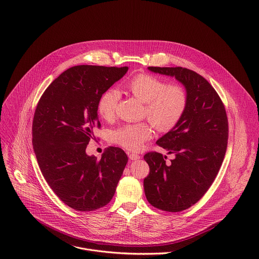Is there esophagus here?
I'll return each instance as SVG.
<instances>
[{
    "instance_id": "1",
    "label": "esophagus",
    "mask_w": 259,
    "mask_h": 259,
    "mask_svg": "<svg viewBox=\"0 0 259 259\" xmlns=\"http://www.w3.org/2000/svg\"><path fill=\"white\" fill-rule=\"evenodd\" d=\"M128 157H130V159H132V160H137V159H140L142 156H141L140 154H138V153H130V154H128Z\"/></svg>"
}]
</instances>
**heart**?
<instances>
[{"instance_id":"obj_1","label":"heart","mask_w":259,"mask_h":259,"mask_svg":"<svg viewBox=\"0 0 259 259\" xmlns=\"http://www.w3.org/2000/svg\"><path fill=\"white\" fill-rule=\"evenodd\" d=\"M124 90L145 103L144 114L159 132H168L182 119L187 107V94L179 83L165 80L149 74H135L124 83ZM119 93L109 89L98 102V111L105 119L114 116ZM151 128L147 122L124 124L112 131L111 141L131 150H138L151 138Z\"/></svg>"}]
</instances>
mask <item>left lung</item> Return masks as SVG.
I'll use <instances>...</instances> for the list:
<instances>
[{
    "mask_svg": "<svg viewBox=\"0 0 259 259\" xmlns=\"http://www.w3.org/2000/svg\"><path fill=\"white\" fill-rule=\"evenodd\" d=\"M148 69L175 76L187 94L182 119L156 142L176 157L167 163L159 152L145 154L149 165L144 180L148 202L158 209L179 212L195 204L214 182L227 148V115L222 99L200 74L182 67Z\"/></svg>",
    "mask_w": 259,
    "mask_h": 259,
    "instance_id": "1",
    "label": "left lung"
}]
</instances>
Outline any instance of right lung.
Instances as JSON below:
<instances>
[{"label": "right lung", "instance_id": "obj_1", "mask_svg": "<svg viewBox=\"0 0 259 259\" xmlns=\"http://www.w3.org/2000/svg\"><path fill=\"white\" fill-rule=\"evenodd\" d=\"M128 68L81 65L60 74L44 92L34 114L33 148L40 171L53 191L76 211H93L112 198L126 153L106 149L102 158L85 148L101 127L98 102Z\"/></svg>", "mask_w": 259, "mask_h": 259}]
</instances>
